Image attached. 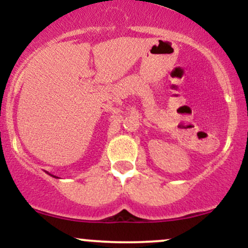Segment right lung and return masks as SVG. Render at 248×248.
<instances>
[{
    "label": "right lung",
    "instance_id": "1",
    "mask_svg": "<svg viewBox=\"0 0 248 248\" xmlns=\"http://www.w3.org/2000/svg\"><path fill=\"white\" fill-rule=\"evenodd\" d=\"M51 176H52V175H51ZM53 177H56V176H53ZM56 178H58V177H56Z\"/></svg>",
    "mask_w": 248,
    "mask_h": 248
}]
</instances>
